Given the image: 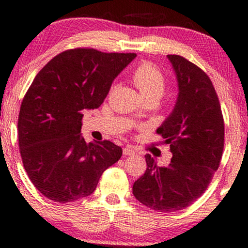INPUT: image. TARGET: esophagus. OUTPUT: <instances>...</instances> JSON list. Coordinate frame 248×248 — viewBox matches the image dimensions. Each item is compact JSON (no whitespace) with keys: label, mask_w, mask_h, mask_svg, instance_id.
Instances as JSON below:
<instances>
[{"label":"esophagus","mask_w":248,"mask_h":248,"mask_svg":"<svg viewBox=\"0 0 248 248\" xmlns=\"http://www.w3.org/2000/svg\"><path fill=\"white\" fill-rule=\"evenodd\" d=\"M123 154L125 156H132L135 155V150L132 148H130V146H125V148L123 149Z\"/></svg>","instance_id":"esophagus-1"}]
</instances>
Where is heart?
Listing matches in <instances>:
<instances>
[{
  "label": "heart",
  "mask_w": 248,
  "mask_h": 248,
  "mask_svg": "<svg viewBox=\"0 0 248 248\" xmlns=\"http://www.w3.org/2000/svg\"><path fill=\"white\" fill-rule=\"evenodd\" d=\"M132 82L140 91L142 98H161L166 87V79L154 65L142 63L132 72ZM138 117V113L135 114Z\"/></svg>",
  "instance_id": "heart-1"
}]
</instances>
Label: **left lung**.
Instances as JSON below:
<instances>
[{
    "label": "left lung",
    "instance_id": "obj_1",
    "mask_svg": "<svg viewBox=\"0 0 248 248\" xmlns=\"http://www.w3.org/2000/svg\"><path fill=\"white\" fill-rule=\"evenodd\" d=\"M177 80V99L157 132L172 154L158 167L146 154V170L132 193L140 203L158 212L187 208L204 193L219 168L225 125L217 92L201 68L180 55H167Z\"/></svg>",
    "mask_w": 248,
    "mask_h": 248
}]
</instances>
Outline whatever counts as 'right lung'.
Here are the masks:
<instances>
[{
    "instance_id": "add662e5",
    "label": "right lung",
    "mask_w": 248,
    "mask_h": 248,
    "mask_svg": "<svg viewBox=\"0 0 248 248\" xmlns=\"http://www.w3.org/2000/svg\"><path fill=\"white\" fill-rule=\"evenodd\" d=\"M137 55L93 48L65 50L36 74L21 104L18 146L40 193L60 203L91 195L122 157L110 140L85 142L82 111L98 108L119 73Z\"/></svg>"
}]
</instances>
